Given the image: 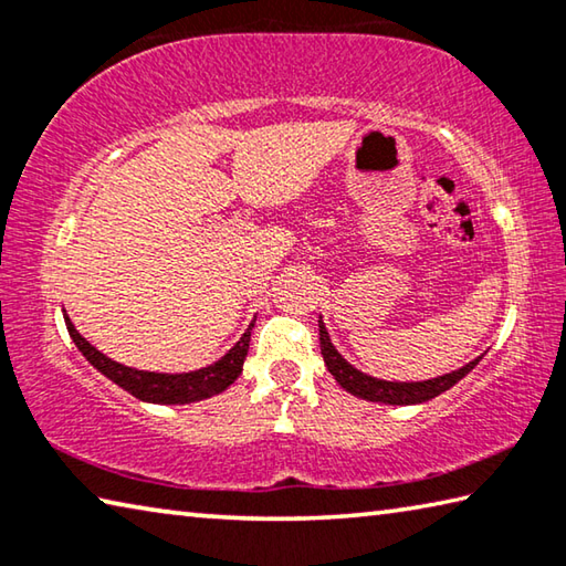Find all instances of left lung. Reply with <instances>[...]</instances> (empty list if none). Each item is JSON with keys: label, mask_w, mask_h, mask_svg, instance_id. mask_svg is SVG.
<instances>
[{"label": "left lung", "mask_w": 566, "mask_h": 566, "mask_svg": "<svg viewBox=\"0 0 566 566\" xmlns=\"http://www.w3.org/2000/svg\"><path fill=\"white\" fill-rule=\"evenodd\" d=\"M319 344H322V357L327 364L329 375L339 381L342 389H347L349 395L369 399V401H381V405H419V401H429L442 395L449 387H454L459 379L467 377L472 371L479 359L464 364L462 369L452 371V375L427 379V381H385L375 379L364 371L354 369L352 364L342 357V354L332 347L329 334L324 329L319 319Z\"/></svg>", "instance_id": "obj_1"}]
</instances>
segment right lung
Listing matches in <instances>:
<instances>
[{
  "label": "right lung",
  "mask_w": 566,
  "mask_h": 566,
  "mask_svg": "<svg viewBox=\"0 0 566 566\" xmlns=\"http://www.w3.org/2000/svg\"><path fill=\"white\" fill-rule=\"evenodd\" d=\"M64 322L76 347H80L84 357H87L104 377H109L114 385L127 389L132 397L151 401V405H189V401H199L224 391L239 375H242L244 357L249 352V339H252V332L247 329L242 334V339H239L222 359L214 361L212 367L187 371V375H157V371H139L104 357L99 349H94L92 344L74 329V324L66 314Z\"/></svg>",
  "instance_id": "1"
}]
</instances>
